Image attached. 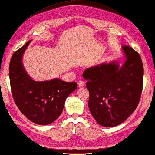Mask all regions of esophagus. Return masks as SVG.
I'll list each match as a JSON object with an SVG mask.
<instances>
[{
	"instance_id": "esophagus-1",
	"label": "esophagus",
	"mask_w": 155,
	"mask_h": 155,
	"mask_svg": "<svg viewBox=\"0 0 155 155\" xmlns=\"http://www.w3.org/2000/svg\"><path fill=\"white\" fill-rule=\"evenodd\" d=\"M78 87L82 88L84 87V82L82 80H80L79 82H78Z\"/></svg>"
}]
</instances>
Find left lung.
Returning a JSON list of instances; mask_svg holds the SVG:
<instances>
[{"mask_svg":"<svg viewBox=\"0 0 155 155\" xmlns=\"http://www.w3.org/2000/svg\"><path fill=\"white\" fill-rule=\"evenodd\" d=\"M121 50L123 61L101 63L83 73L88 81V108L97 123L104 127L123 123L135 110L140 100L143 78L141 58L128 46Z\"/></svg>","mask_w":155,"mask_h":155,"instance_id":"8db88e82","label":"left lung"}]
</instances>
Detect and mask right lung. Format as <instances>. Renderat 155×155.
<instances>
[{"mask_svg":"<svg viewBox=\"0 0 155 155\" xmlns=\"http://www.w3.org/2000/svg\"><path fill=\"white\" fill-rule=\"evenodd\" d=\"M31 40L16 51L9 63L12 93L18 108L28 120L47 125L58 119L67 97L78 87L76 82H65L58 78L38 82L24 67L22 57Z\"/></svg>","mask_w":155,"mask_h":155,"instance_id":"1","label":"right lung"}]
</instances>
